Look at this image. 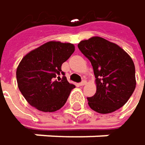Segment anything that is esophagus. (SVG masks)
Returning a JSON list of instances; mask_svg holds the SVG:
<instances>
[{
  "label": "esophagus",
  "mask_w": 145,
  "mask_h": 145,
  "mask_svg": "<svg viewBox=\"0 0 145 145\" xmlns=\"http://www.w3.org/2000/svg\"><path fill=\"white\" fill-rule=\"evenodd\" d=\"M86 84V80H82V81H81L80 83H79L78 85L80 86H85Z\"/></svg>",
  "instance_id": "1"
}]
</instances>
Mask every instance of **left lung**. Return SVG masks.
<instances>
[{"label": "left lung", "instance_id": "1", "mask_svg": "<svg viewBox=\"0 0 145 145\" xmlns=\"http://www.w3.org/2000/svg\"><path fill=\"white\" fill-rule=\"evenodd\" d=\"M78 47L90 60L96 78L97 91L87 98L89 106L103 114L121 108L136 87L131 58L120 46L101 37L82 40Z\"/></svg>", "mask_w": 145, "mask_h": 145}]
</instances>
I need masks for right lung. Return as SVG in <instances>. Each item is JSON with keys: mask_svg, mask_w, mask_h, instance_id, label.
<instances>
[{"mask_svg": "<svg viewBox=\"0 0 145 145\" xmlns=\"http://www.w3.org/2000/svg\"><path fill=\"white\" fill-rule=\"evenodd\" d=\"M74 50L71 43L49 41L21 59L16 78L18 87L29 105L41 112H52L66 104L75 86L67 81L61 66Z\"/></svg>", "mask_w": 145, "mask_h": 145, "instance_id": "obj_1", "label": "right lung"}]
</instances>
